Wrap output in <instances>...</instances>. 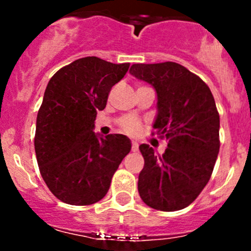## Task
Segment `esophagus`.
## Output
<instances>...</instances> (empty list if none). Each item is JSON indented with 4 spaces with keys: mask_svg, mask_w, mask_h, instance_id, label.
Masks as SVG:
<instances>
[{
    "mask_svg": "<svg viewBox=\"0 0 251 251\" xmlns=\"http://www.w3.org/2000/svg\"><path fill=\"white\" fill-rule=\"evenodd\" d=\"M132 151H138V143L137 142H132Z\"/></svg>",
    "mask_w": 251,
    "mask_h": 251,
    "instance_id": "obj_1",
    "label": "esophagus"
}]
</instances>
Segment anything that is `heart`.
<instances>
[{"mask_svg":"<svg viewBox=\"0 0 251 251\" xmlns=\"http://www.w3.org/2000/svg\"><path fill=\"white\" fill-rule=\"evenodd\" d=\"M119 124L124 132L128 133V135H135L140 130V123L133 116H125V118L120 119Z\"/></svg>","mask_w":251,"mask_h":251,"instance_id":"heart-1","label":"heart"}]
</instances>
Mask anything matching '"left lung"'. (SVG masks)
Segmentation results:
<instances>
[{
  "label": "left lung",
  "instance_id": "8db88e82",
  "mask_svg": "<svg viewBox=\"0 0 251 251\" xmlns=\"http://www.w3.org/2000/svg\"><path fill=\"white\" fill-rule=\"evenodd\" d=\"M130 74L153 86L156 113L153 128L166 138L161 156L141 144L144 168L138 193L148 206L160 211L184 209L209 182L220 151V115L206 83L174 62L133 64Z\"/></svg>",
  "mask_w": 251,
  "mask_h": 251
}]
</instances>
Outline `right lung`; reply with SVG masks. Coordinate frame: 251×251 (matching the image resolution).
<instances>
[{"label":"right lung","instance_id":"obj_1","mask_svg":"<svg viewBox=\"0 0 251 251\" xmlns=\"http://www.w3.org/2000/svg\"><path fill=\"white\" fill-rule=\"evenodd\" d=\"M128 67L85 57L58 70L48 82L37 113L35 153L42 178L63 203L100 201L130 153L128 137H103L93 131L97 111L104 109L111 87Z\"/></svg>","mask_w":251,"mask_h":251}]
</instances>
